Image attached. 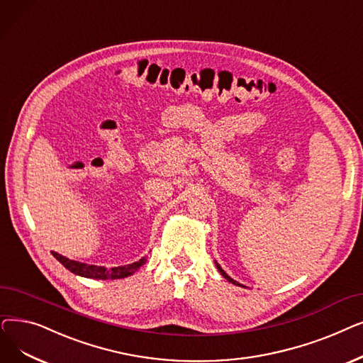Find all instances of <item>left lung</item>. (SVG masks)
<instances>
[{
  "label": "left lung",
  "mask_w": 363,
  "mask_h": 363,
  "mask_svg": "<svg viewBox=\"0 0 363 363\" xmlns=\"http://www.w3.org/2000/svg\"><path fill=\"white\" fill-rule=\"evenodd\" d=\"M217 269H218V272L221 273V276H223V278H224V279H228V281H229V282H232L233 285H239V286H244V285H240V284H238L236 281H233V279L230 278V276H229V274H228L226 272H224V270H223V269L220 267V264H217Z\"/></svg>",
  "instance_id": "1"
}]
</instances>
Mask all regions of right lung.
Segmentation results:
<instances>
[{"label":"right lung","mask_w":363,"mask_h":363,"mask_svg":"<svg viewBox=\"0 0 363 363\" xmlns=\"http://www.w3.org/2000/svg\"><path fill=\"white\" fill-rule=\"evenodd\" d=\"M53 255L67 270H71L75 274L84 276V278H93V279H123V278H127V276H131L137 269L146 263V257H143V258H140L139 262H135V263L128 264V266L106 269V267H101V266L84 264V263H79V262L69 260V258H66V257H63L57 252H53Z\"/></svg>","instance_id":"right-lung-1"}]
</instances>
